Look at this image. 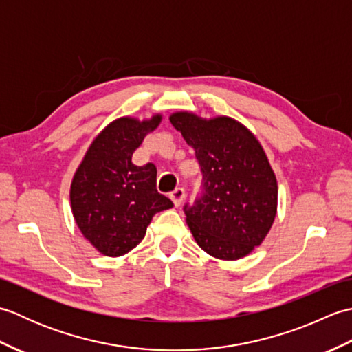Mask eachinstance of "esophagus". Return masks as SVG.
I'll use <instances>...</instances> for the list:
<instances>
[{
  "instance_id": "esophagus-1",
  "label": "esophagus",
  "mask_w": 352,
  "mask_h": 352,
  "mask_svg": "<svg viewBox=\"0 0 352 352\" xmlns=\"http://www.w3.org/2000/svg\"><path fill=\"white\" fill-rule=\"evenodd\" d=\"M184 197H186V190H184L183 188H177L174 192L170 193V199L174 201V204H175L177 207L182 206Z\"/></svg>"
}]
</instances>
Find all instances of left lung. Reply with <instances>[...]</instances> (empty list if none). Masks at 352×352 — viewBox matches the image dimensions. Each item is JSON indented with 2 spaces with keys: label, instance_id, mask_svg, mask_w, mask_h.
<instances>
[{
  "label": "left lung",
  "instance_id": "1",
  "mask_svg": "<svg viewBox=\"0 0 352 352\" xmlns=\"http://www.w3.org/2000/svg\"><path fill=\"white\" fill-rule=\"evenodd\" d=\"M170 124L195 149L203 193L184 206L197 243L221 260L242 258L265 241L276 214L278 186L256 136L228 116L177 111Z\"/></svg>",
  "mask_w": 352,
  "mask_h": 352
}]
</instances>
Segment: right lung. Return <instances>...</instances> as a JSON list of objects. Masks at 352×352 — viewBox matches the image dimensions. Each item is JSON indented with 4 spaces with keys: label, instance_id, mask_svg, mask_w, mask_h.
<instances>
[{
    "label": "right lung",
    "instance_id": "1",
    "mask_svg": "<svg viewBox=\"0 0 352 352\" xmlns=\"http://www.w3.org/2000/svg\"><path fill=\"white\" fill-rule=\"evenodd\" d=\"M162 115L139 121L115 119L89 146L71 183L74 219L96 251L107 257L124 256L142 242L153 216L168 210L172 201L157 192L153 163L136 166L133 153Z\"/></svg>",
    "mask_w": 352,
    "mask_h": 352
}]
</instances>
